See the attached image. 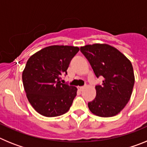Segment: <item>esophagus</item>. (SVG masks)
<instances>
[{"label": "esophagus", "mask_w": 147, "mask_h": 147, "mask_svg": "<svg viewBox=\"0 0 147 147\" xmlns=\"http://www.w3.org/2000/svg\"><path fill=\"white\" fill-rule=\"evenodd\" d=\"M78 89L80 90V91H82L83 90L85 89V87H79V88H78Z\"/></svg>", "instance_id": "34e87169"}]
</instances>
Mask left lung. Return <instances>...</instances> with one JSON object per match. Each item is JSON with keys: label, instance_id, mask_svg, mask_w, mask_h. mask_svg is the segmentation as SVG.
Segmentation results:
<instances>
[{"label": "left lung", "instance_id": "left-lung-1", "mask_svg": "<svg viewBox=\"0 0 147 147\" xmlns=\"http://www.w3.org/2000/svg\"><path fill=\"white\" fill-rule=\"evenodd\" d=\"M97 78L96 96L88 102L90 110L101 117H111L120 113L128 103L135 83L130 61L118 49L107 44H93L80 48Z\"/></svg>", "mask_w": 147, "mask_h": 147}]
</instances>
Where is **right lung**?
I'll list each match as a JSON object with an SVG mask.
<instances>
[{
  "instance_id": "1",
  "label": "right lung",
  "mask_w": 147,
  "mask_h": 147,
  "mask_svg": "<svg viewBox=\"0 0 147 147\" xmlns=\"http://www.w3.org/2000/svg\"><path fill=\"white\" fill-rule=\"evenodd\" d=\"M80 49L51 45L28 59L23 72V87L28 102L37 113L55 117L67 113L76 96V87L61 82L62 76Z\"/></svg>"
}]
</instances>
